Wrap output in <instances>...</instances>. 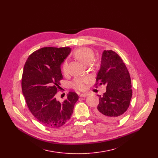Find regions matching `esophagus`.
<instances>
[{"mask_svg":"<svg viewBox=\"0 0 158 158\" xmlns=\"http://www.w3.org/2000/svg\"><path fill=\"white\" fill-rule=\"evenodd\" d=\"M88 95H89L88 93H82V94H81L79 96H80V97H86V96H88Z\"/></svg>","mask_w":158,"mask_h":158,"instance_id":"34e87169","label":"esophagus"}]
</instances>
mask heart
Here are the masks:
<instances>
[{
    "instance_id": "b5f03b06",
    "label": "heart",
    "mask_w": 158,
    "mask_h": 158,
    "mask_svg": "<svg viewBox=\"0 0 158 158\" xmlns=\"http://www.w3.org/2000/svg\"><path fill=\"white\" fill-rule=\"evenodd\" d=\"M74 55L83 64L88 65L91 64L94 59L93 51L88 47H81L74 52ZM68 67L67 60H65L62 64V70L64 74L67 73ZM89 78L87 77H76L71 83V85L74 89L83 91L85 89V84L89 82Z\"/></svg>"
}]
</instances>
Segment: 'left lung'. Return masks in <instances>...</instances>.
<instances>
[{"instance_id": "obj_1", "label": "left lung", "mask_w": 158, "mask_h": 158, "mask_svg": "<svg viewBox=\"0 0 158 158\" xmlns=\"http://www.w3.org/2000/svg\"><path fill=\"white\" fill-rule=\"evenodd\" d=\"M96 82V85H106L103 95H98L99 103L96 114L108 122L118 120L130 105L132 90L130 74L117 53L111 50L103 51Z\"/></svg>"}]
</instances>
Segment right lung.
I'll return each instance as SVG.
<instances>
[{
	"mask_svg": "<svg viewBox=\"0 0 158 158\" xmlns=\"http://www.w3.org/2000/svg\"><path fill=\"white\" fill-rule=\"evenodd\" d=\"M70 51L69 47L41 48L29 56L24 67L21 86L26 104L36 119L48 128L67 123L79 99L74 92H69L62 103L55 98L63 79L60 66Z\"/></svg>",
	"mask_w": 158,
	"mask_h": 158,
	"instance_id": "right-lung-1",
	"label": "right lung"
}]
</instances>
